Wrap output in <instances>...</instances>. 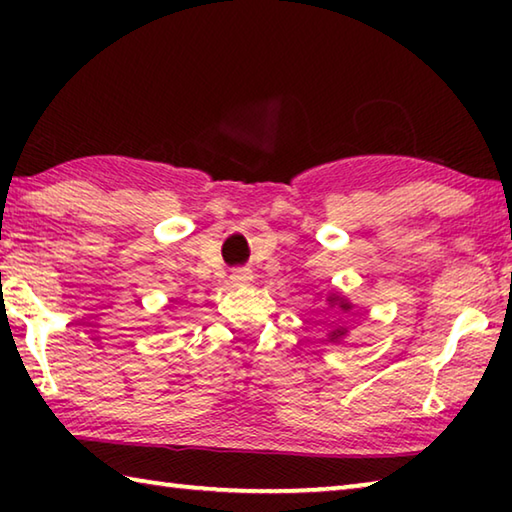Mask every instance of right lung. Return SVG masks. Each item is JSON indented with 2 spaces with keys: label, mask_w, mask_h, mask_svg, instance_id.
<instances>
[{
  "label": "right lung",
  "mask_w": 512,
  "mask_h": 512,
  "mask_svg": "<svg viewBox=\"0 0 512 512\" xmlns=\"http://www.w3.org/2000/svg\"><path fill=\"white\" fill-rule=\"evenodd\" d=\"M329 302H334V305H336V302H339V305H341L343 309H350V305H348V302H345L343 298H329ZM343 334H345V329H334L332 339H339V336H343Z\"/></svg>",
  "instance_id": "right-lung-1"
}]
</instances>
